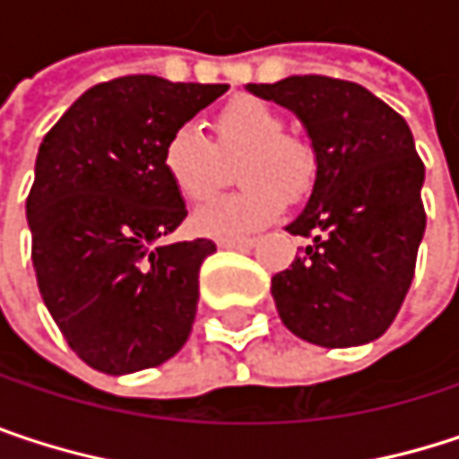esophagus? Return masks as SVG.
I'll list each match as a JSON object with an SVG mask.
<instances>
[{
    "label": "esophagus",
    "mask_w": 459,
    "mask_h": 459,
    "mask_svg": "<svg viewBox=\"0 0 459 459\" xmlns=\"http://www.w3.org/2000/svg\"><path fill=\"white\" fill-rule=\"evenodd\" d=\"M255 241L257 238H221L218 244L226 249H249V247H255Z\"/></svg>",
    "instance_id": "esophagus-1"
}]
</instances>
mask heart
<instances>
[{
	"mask_svg": "<svg viewBox=\"0 0 459 459\" xmlns=\"http://www.w3.org/2000/svg\"><path fill=\"white\" fill-rule=\"evenodd\" d=\"M215 142L196 125L175 127L161 148V167L172 188L188 199H207L223 172V156L238 159L244 188L210 199L196 210L191 226L215 238H238L276 221L287 204L308 194L316 178V151L308 140L284 133L281 114L252 95L229 100L212 119Z\"/></svg>",
	"mask_w": 459,
	"mask_h": 459,
	"instance_id": "1",
	"label": "heart"
}]
</instances>
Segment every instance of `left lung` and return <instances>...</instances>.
<instances>
[{
	"instance_id": "8db88e82",
	"label": "left lung",
	"mask_w": 459,
	"mask_h": 459,
	"mask_svg": "<svg viewBox=\"0 0 459 459\" xmlns=\"http://www.w3.org/2000/svg\"><path fill=\"white\" fill-rule=\"evenodd\" d=\"M247 90L290 108L316 151L311 199L287 226L311 244L271 279L279 316L324 348L377 340L410 292L425 233V167L410 125L345 79L308 74Z\"/></svg>"
}]
</instances>
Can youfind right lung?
<instances>
[{
    "label": "right lung",
    "instance_id": "right-lung-1",
    "mask_svg": "<svg viewBox=\"0 0 459 459\" xmlns=\"http://www.w3.org/2000/svg\"><path fill=\"white\" fill-rule=\"evenodd\" d=\"M226 90L119 76L90 87L39 145L26 199L37 284L71 351L98 372L159 367L191 334L215 244H159L188 215L161 148Z\"/></svg>",
    "mask_w": 459,
    "mask_h": 459
}]
</instances>
